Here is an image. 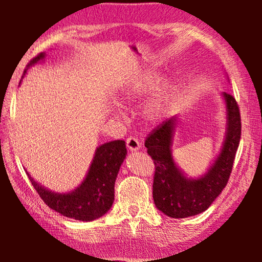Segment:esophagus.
I'll list each match as a JSON object with an SVG mask.
<instances>
[{"label":"esophagus","instance_id":"34e87169","mask_svg":"<svg viewBox=\"0 0 262 262\" xmlns=\"http://www.w3.org/2000/svg\"><path fill=\"white\" fill-rule=\"evenodd\" d=\"M126 143H127L128 149H129L130 151H136V150H139L141 148L140 141L137 140L136 137H133V136L128 137L127 141H126Z\"/></svg>","mask_w":262,"mask_h":262}]
</instances>
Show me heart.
I'll list each match as a JSON object with an SVG mask.
<instances>
[{
	"mask_svg": "<svg viewBox=\"0 0 262 262\" xmlns=\"http://www.w3.org/2000/svg\"><path fill=\"white\" fill-rule=\"evenodd\" d=\"M159 79H161V75L157 70L142 68L127 79V82L121 88L119 97L125 101L141 98L142 96L148 94L151 89L156 86ZM176 90L177 85L173 81L167 79L159 84L154 94L145 101L142 110L145 120L150 123L162 121L171 107Z\"/></svg>",
	"mask_w": 262,
	"mask_h": 262,
	"instance_id": "1",
	"label": "heart"
}]
</instances>
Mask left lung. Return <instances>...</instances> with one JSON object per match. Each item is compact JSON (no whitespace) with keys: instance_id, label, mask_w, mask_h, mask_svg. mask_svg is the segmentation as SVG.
<instances>
[{"instance_id":"8db88e82","label":"left lung","mask_w":262,"mask_h":262,"mask_svg":"<svg viewBox=\"0 0 262 262\" xmlns=\"http://www.w3.org/2000/svg\"><path fill=\"white\" fill-rule=\"evenodd\" d=\"M221 96L227 111L225 136L219 155L206 173L192 178L177 165L172 154L176 128L179 122L177 115L154 129L144 142L156 167L152 185L154 202L159 211L171 219L201 214L228 184L241 141L242 123L236 99L227 92H222Z\"/></svg>"}]
</instances>
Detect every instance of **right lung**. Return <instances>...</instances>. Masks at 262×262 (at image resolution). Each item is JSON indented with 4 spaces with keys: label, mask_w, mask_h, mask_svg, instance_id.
<instances>
[{
    "label": "right lung",
    "mask_w": 262,
    "mask_h": 262,
    "mask_svg": "<svg viewBox=\"0 0 262 262\" xmlns=\"http://www.w3.org/2000/svg\"><path fill=\"white\" fill-rule=\"evenodd\" d=\"M45 56V53H40L31 60L24 75L30 67L42 62ZM126 155V142L122 140L106 142L97 147L85 178L78 187L68 193L52 192L35 181L29 172L26 173L35 190L51 209L69 219L90 222L104 216L112 207L115 179Z\"/></svg>",
    "instance_id": "add662e5"
}]
</instances>
